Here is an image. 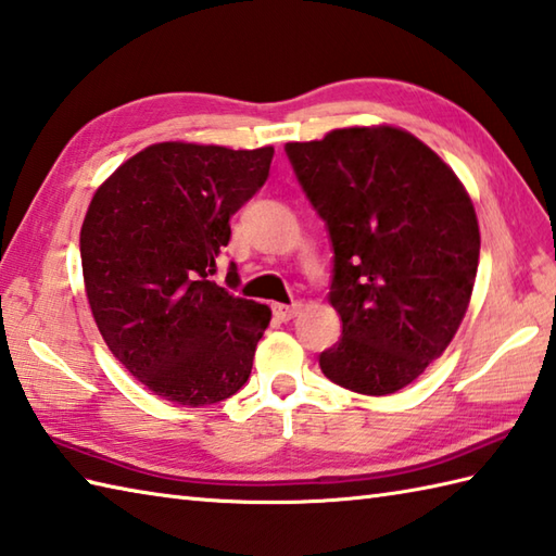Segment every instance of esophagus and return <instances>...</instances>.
I'll list each match as a JSON object with an SVG mask.
<instances>
[{
    "mask_svg": "<svg viewBox=\"0 0 556 556\" xmlns=\"http://www.w3.org/2000/svg\"><path fill=\"white\" fill-rule=\"evenodd\" d=\"M301 311V303H291V305H285V303H275L271 305V313H275L277 320L281 323H289L291 317H296Z\"/></svg>",
    "mask_w": 556,
    "mask_h": 556,
    "instance_id": "obj_1",
    "label": "esophagus"
}]
</instances>
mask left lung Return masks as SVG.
Returning a JSON list of instances; mask_svg holds the SVG:
<instances>
[{"label": "left lung", "mask_w": 556, "mask_h": 556, "mask_svg": "<svg viewBox=\"0 0 556 556\" xmlns=\"http://www.w3.org/2000/svg\"><path fill=\"white\" fill-rule=\"evenodd\" d=\"M334 251L329 303L341 339L320 368L351 392L384 396L440 358L476 285L480 231L464 184L394 126H353L287 143Z\"/></svg>", "instance_id": "obj_1"}]
</instances>
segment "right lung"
I'll return each mask as SVG.
<instances>
[{"label":"right lung","instance_id":"1","mask_svg":"<svg viewBox=\"0 0 556 556\" xmlns=\"http://www.w3.org/2000/svg\"><path fill=\"white\" fill-rule=\"evenodd\" d=\"M271 155L269 146L155 143L90 200L80 263L92 317L114 358L174 404H217L251 375L271 311L212 277L229 219L267 181Z\"/></svg>","mask_w":556,"mask_h":556}]
</instances>
